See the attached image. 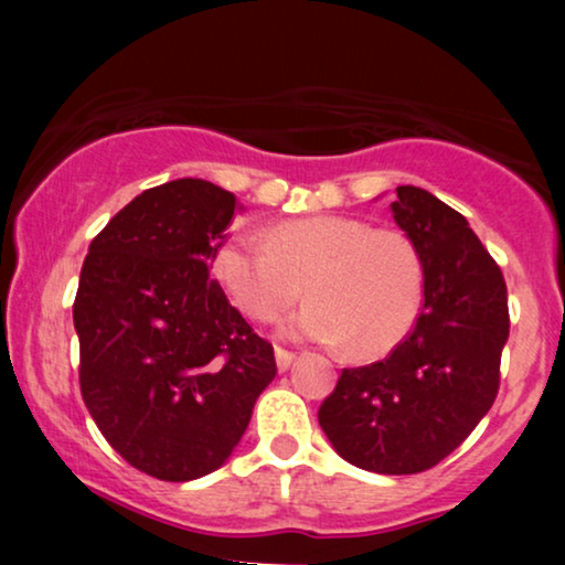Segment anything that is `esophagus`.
<instances>
[{
	"instance_id": "1",
	"label": "esophagus",
	"mask_w": 565,
	"mask_h": 565,
	"mask_svg": "<svg viewBox=\"0 0 565 565\" xmlns=\"http://www.w3.org/2000/svg\"><path fill=\"white\" fill-rule=\"evenodd\" d=\"M275 360H277V370H280V373H285V370L292 365V360H296V354L288 352V350H282V347H275Z\"/></svg>"
}]
</instances>
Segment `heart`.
<instances>
[{
    "mask_svg": "<svg viewBox=\"0 0 565 565\" xmlns=\"http://www.w3.org/2000/svg\"><path fill=\"white\" fill-rule=\"evenodd\" d=\"M231 300L254 321H277L311 298L285 334L381 358L414 327L424 269L412 238L347 215L285 221L262 234L231 236L213 262Z\"/></svg>",
    "mask_w": 565,
    "mask_h": 565,
    "instance_id": "heart-1",
    "label": "heart"
}]
</instances>
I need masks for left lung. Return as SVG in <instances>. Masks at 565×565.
<instances>
[{"label": "left lung", "instance_id": "8db88e82", "mask_svg": "<svg viewBox=\"0 0 565 565\" xmlns=\"http://www.w3.org/2000/svg\"><path fill=\"white\" fill-rule=\"evenodd\" d=\"M393 221L424 269V308L383 362L347 367L319 424L347 462L383 476L422 473L489 414L509 339L507 282L468 221L431 192L401 184Z\"/></svg>", "mask_w": 565, "mask_h": 565}]
</instances>
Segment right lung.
<instances>
[{"mask_svg": "<svg viewBox=\"0 0 565 565\" xmlns=\"http://www.w3.org/2000/svg\"><path fill=\"white\" fill-rule=\"evenodd\" d=\"M236 211L218 184L172 180L130 200L84 259L82 398L113 450L159 481L218 470L277 373L273 344L211 277Z\"/></svg>", "mask_w": 565, "mask_h": 565, "instance_id": "right-lung-1", "label": "right lung"}]
</instances>
